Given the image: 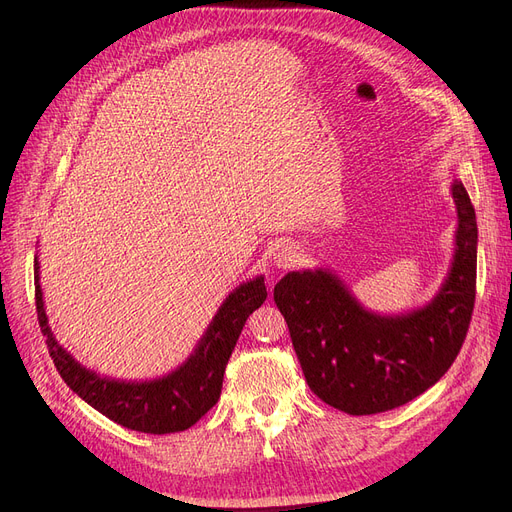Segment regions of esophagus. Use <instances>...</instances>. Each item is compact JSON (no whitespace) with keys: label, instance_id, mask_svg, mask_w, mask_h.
Wrapping results in <instances>:
<instances>
[{"label":"esophagus","instance_id":"obj_1","mask_svg":"<svg viewBox=\"0 0 512 512\" xmlns=\"http://www.w3.org/2000/svg\"><path fill=\"white\" fill-rule=\"evenodd\" d=\"M294 263H297V249L292 245H280L274 253V265L280 270H288Z\"/></svg>","mask_w":512,"mask_h":512}]
</instances>
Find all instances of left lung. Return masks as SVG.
Returning <instances> with one entry per match:
<instances>
[{
  "label": "left lung",
  "instance_id": "obj_1",
  "mask_svg": "<svg viewBox=\"0 0 512 512\" xmlns=\"http://www.w3.org/2000/svg\"><path fill=\"white\" fill-rule=\"evenodd\" d=\"M450 270L427 305L380 315L365 309L328 267L288 272L274 288L305 380L326 405L373 415L432 388L459 355L475 303L477 222L459 178Z\"/></svg>",
  "mask_w": 512,
  "mask_h": 512
}]
</instances>
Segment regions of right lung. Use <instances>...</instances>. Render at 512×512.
Here are the masks:
<instances>
[{
    "label": "right lung",
    "instance_id": "obj_1",
    "mask_svg": "<svg viewBox=\"0 0 512 512\" xmlns=\"http://www.w3.org/2000/svg\"><path fill=\"white\" fill-rule=\"evenodd\" d=\"M267 297L263 276L236 286L211 324L180 367L155 380H114L80 365L53 336L39 284V259L35 257V301L49 355L62 380L87 405L134 432L174 434L195 425L222 394L224 371L247 317Z\"/></svg>",
    "mask_w": 512,
    "mask_h": 512
}]
</instances>
